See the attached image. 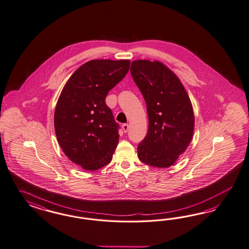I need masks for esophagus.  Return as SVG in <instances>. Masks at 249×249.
Segmentation results:
<instances>
[{"label":"esophagus","mask_w":249,"mask_h":249,"mask_svg":"<svg viewBox=\"0 0 249 249\" xmlns=\"http://www.w3.org/2000/svg\"><path fill=\"white\" fill-rule=\"evenodd\" d=\"M122 129L124 132H127L128 130V124H123L122 125Z\"/></svg>","instance_id":"34e87169"}]
</instances>
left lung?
Returning <instances> with one entry per match:
<instances>
[{
  "label": "left lung",
  "mask_w": 249,
  "mask_h": 249,
  "mask_svg": "<svg viewBox=\"0 0 249 249\" xmlns=\"http://www.w3.org/2000/svg\"><path fill=\"white\" fill-rule=\"evenodd\" d=\"M130 73L149 117L148 133L139 143L138 157L157 168L174 165L194 134L195 115L188 94L178 76L161 62L132 61Z\"/></svg>",
  "instance_id": "left-lung-1"
}]
</instances>
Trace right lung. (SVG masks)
<instances>
[{"instance_id":"right-lung-1","label":"right lung","mask_w":249,"mask_h":249,"mask_svg":"<svg viewBox=\"0 0 249 249\" xmlns=\"http://www.w3.org/2000/svg\"><path fill=\"white\" fill-rule=\"evenodd\" d=\"M130 61L96 59L77 68L63 88L53 124L71 161L87 171L109 163L119 143V124L105 98L128 73Z\"/></svg>"}]
</instances>
